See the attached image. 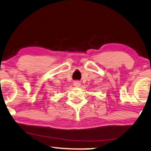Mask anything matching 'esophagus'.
Returning a JSON list of instances; mask_svg holds the SVG:
<instances>
[{
  "label": "esophagus",
  "mask_w": 151,
  "mask_h": 151,
  "mask_svg": "<svg viewBox=\"0 0 151 151\" xmlns=\"http://www.w3.org/2000/svg\"><path fill=\"white\" fill-rule=\"evenodd\" d=\"M73 85L75 86V87H80V86H81V83H80L79 81H74Z\"/></svg>",
  "instance_id": "1"
}]
</instances>
